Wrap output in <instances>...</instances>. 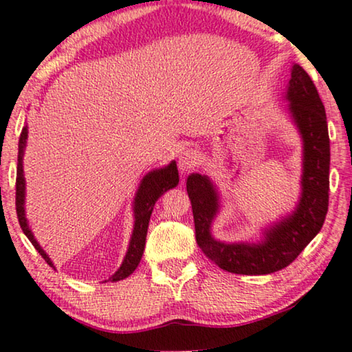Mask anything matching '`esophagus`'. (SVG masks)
Masks as SVG:
<instances>
[{
	"instance_id": "esophagus-1",
	"label": "esophagus",
	"mask_w": 352,
	"mask_h": 352,
	"mask_svg": "<svg viewBox=\"0 0 352 352\" xmlns=\"http://www.w3.org/2000/svg\"><path fill=\"white\" fill-rule=\"evenodd\" d=\"M197 152L193 149H186L179 155V168L182 171H190L197 165Z\"/></svg>"
}]
</instances>
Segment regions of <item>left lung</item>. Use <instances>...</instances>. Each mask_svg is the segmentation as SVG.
<instances>
[{
  "instance_id": "obj_1",
  "label": "left lung",
  "mask_w": 352,
  "mask_h": 352,
  "mask_svg": "<svg viewBox=\"0 0 352 352\" xmlns=\"http://www.w3.org/2000/svg\"><path fill=\"white\" fill-rule=\"evenodd\" d=\"M289 109L303 138L302 198L292 216L265 232L257 244H226L211 236V222L217 212V193L206 176L187 177L195 238L205 256L226 272L268 274L286 268L324 226L329 210L330 140L327 117L318 89L302 66L294 65L289 80Z\"/></svg>"
}]
</instances>
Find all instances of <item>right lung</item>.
Wrapping results in <instances>:
<instances>
[{
    "mask_svg": "<svg viewBox=\"0 0 352 352\" xmlns=\"http://www.w3.org/2000/svg\"><path fill=\"white\" fill-rule=\"evenodd\" d=\"M27 136H28V130L27 126H23L22 133H20V140H19L17 177H15V211H17L19 223L20 227H22L25 235H27V238L32 241L33 246L36 248V251L41 254V257H43L50 267H54L52 261H50L47 254L41 249L38 241L33 236V233L30 232L27 219H25V210H23L25 177H23V168H22V157H23L25 144H27ZM177 182H179V176H177L176 162H171L168 166L160 168V170H155V171H151L149 175L144 176V179H142L141 186L138 188V193H136V198H135V228H133V235H131V239H130L129 252H126L120 268L109 278L111 281H120V279L130 276V274L136 270V267H138V263L142 257V252H144L147 227H149V219H151L152 210H154L157 198H159L164 192L176 187Z\"/></svg>",
    "mask_w": 352,
    "mask_h": 352,
    "instance_id": "right-lung-1",
    "label": "right lung"
}]
</instances>
